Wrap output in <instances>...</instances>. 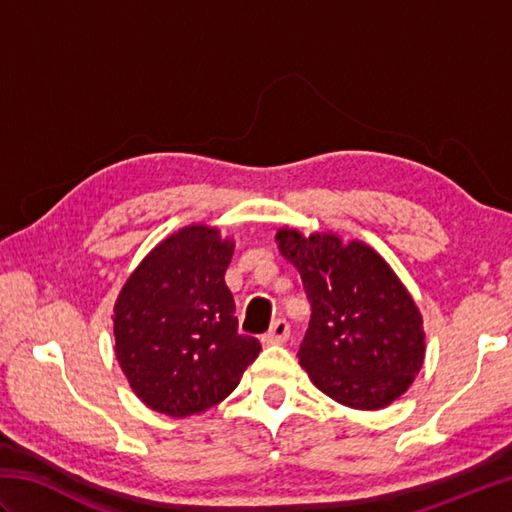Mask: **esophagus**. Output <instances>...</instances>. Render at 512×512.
Masks as SVG:
<instances>
[{
  "instance_id": "1",
  "label": "esophagus",
  "mask_w": 512,
  "mask_h": 512,
  "mask_svg": "<svg viewBox=\"0 0 512 512\" xmlns=\"http://www.w3.org/2000/svg\"><path fill=\"white\" fill-rule=\"evenodd\" d=\"M290 334V325L286 319H277L273 325H270V330L262 336V341L266 345H273V343H284Z\"/></svg>"
}]
</instances>
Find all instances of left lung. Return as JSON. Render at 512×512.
Masks as SVG:
<instances>
[{
    "label": "left lung",
    "instance_id": "8db88e82",
    "mask_svg": "<svg viewBox=\"0 0 512 512\" xmlns=\"http://www.w3.org/2000/svg\"><path fill=\"white\" fill-rule=\"evenodd\" d=\"M310 301L299 363L323 394L352 409H383L405 394L424 361L422 317L376 250L334 233H277Z\"/></svg>",
    "mask_w": 512,
    "mask_h": 512
}]
</instances>
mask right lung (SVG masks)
Instances as JSON below:
<instances>
[{
	"mask_svg": "<svg viewBox=\"0 0 512 512\" xmlns=\"http://www.w3.org/2000/svg\"><path fill=\"white\" fill-rule=\"evenodd\" d=\"M233 242L187 226L160 242L127 279L114 306L116 358L149 409L193 416L224 400L262 352L237 332L224 273Z\"/></svg>",
	"mask_w": 512,
	"mask_h": 512,
	"instance_id": "1",
	"label": "right lung"
}]
</instances>
